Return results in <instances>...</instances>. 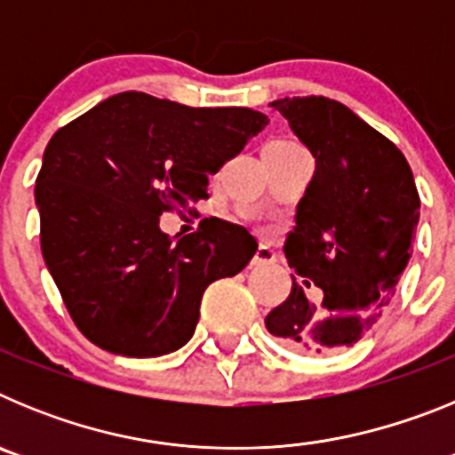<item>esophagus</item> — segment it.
I'll return each mask as SVG.
<instances>
[{"instance_id":"obj_1","label":"esophagus","mask_w":455,"mask_h":455,"mask_svg":"<svg viewBox=\"0 0 455 455\" xmlns=\"http://www.w3.org/2000/svg\"><path fill=\"white\" fill-rule=\"evenodd\" d=\"M275 262V252L271 251V248L268 246H259L257 248V252L255 255H252V267H268V264H273Z\"/></svg>"}]
</instances>
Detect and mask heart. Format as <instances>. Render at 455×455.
Here are the masks:
<instances>
[{
    "mask_svg": "<svg viewBox=\"0 0 455 455\" xmlns=\"http://www.w3.org/2000/svg\"><path fill=\"white\" fill-rule=\"evenodd\" d=\"M273 140H283V143H293V140H289V139H273Z\"/></svg>",
    "mask_w": 455,
    "mask_h": 455,
    "instance_id": "1",
    "label": "heart"
}]
</instances>
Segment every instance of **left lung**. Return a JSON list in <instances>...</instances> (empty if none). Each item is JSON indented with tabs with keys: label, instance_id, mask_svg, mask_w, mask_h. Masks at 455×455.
<instances>
[{
	"label": "left lung",
	"instance_id": "8db88e82",
	"mask_svg": "<svg viewBox=\"0 0 455 455\" xmlns=\"http://www.w3.org/2000/svg\"><path fill=\"white\" fill-rule=\"evenodd\" d=\"M271 107L316 166L284 243L291 293L264 323L293 351L337 353L363 339L392 300L412 252L419 193L403 152L341 102L309 95Z\"/></svg>",
	"mask_w": 455,
	"mask_h": 455
}]
</instances>
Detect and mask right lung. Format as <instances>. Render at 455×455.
Wrapping results in <instances>:
<instances>
[{"label": "right lung", "mask_w": 455, "mask_h": 455, "mask_svg": "<svg viewBox=\"0 0 455 455\" xmlns=\"http://www.w3.org/2000/svg\"><path fill=\"white\" fill-rule=\"evenodd\" d=\"M267 124L252 108L127 91L52 136L36 180L40 248L86 339L127 357L191 339L204 289L246 267L257 241L225 220L175 239L159 216L209 198L207 175Z\"/></svg>", "instance_id": "1"}]
</instances>
